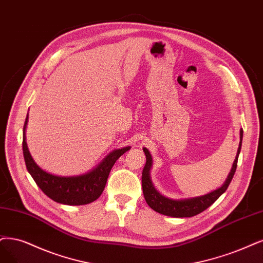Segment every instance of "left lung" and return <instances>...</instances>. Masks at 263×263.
I'll return each mask as SVG.
<instances>
[{
    "instance_id": "left-lung-1",
    "label": "left lung",
    "mask_w": 263,
    "mask_h": 263,
    "mask_svg": "<svg viewBox=\"0 0 263 263\" xmlns=\"http://www.w3.org/2000/svg\"><path fill=\"white\" fill-rule=\"evenodd\" d=\"M241 140H242V130H240V142H239V147L237 151L236 158L234 160V163H233V168L229 174L228 180L226 181L224 185L221 186L215 192L207 194V195L191 198V199H184V200H173V199L167 198L160 195V194L155 190L149 178L152 156L147 148H143L145 155H146V163H145L143 172H142V187H143L144 198L146 200L147 205L153 210L161 213V215L174 217V218L193 217V216L198 215V213L202 212L203 210H206L228 190L233 177H234L236 168H237L238 155L241 148Z\"/></svg>"
}]
</instances>
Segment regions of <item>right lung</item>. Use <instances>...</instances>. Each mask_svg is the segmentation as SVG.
<instances>
[{
	"label": "right lung",
	"instance_id": "1",
	"mask_svg": "<svg viewBox=\"0 0 263 263\" xmlns=\"http://www.w3.org/2000/svg\"><path fill=\"white\" fill-rule=\"evenodd\" d=\"M28 116L24 124L23 137V152L26 167L31 174L36 185L42 190L46 196L56 202L64 205L80 206L86 205L99 198L105 189L109 172L121 155L130 149V146L121 149H116L107 156L99 167L93 171L82 174L79 177H57L43 171L33 161L30 153L28 151L25 129L27 125Z\"/></svg>",
	"mask_w": 263,
	"mask_h": 263
}]
</instances>
